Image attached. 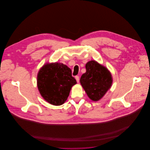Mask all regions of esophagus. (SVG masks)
Instances as JSON below:
<instances>
[{
    "mask_svg": "<svg viewBox=\"0 0 150 150\" xmlns=\"http://www.w3.org/2000/svg\"><path fill=\"white\" fill-rule=\"evenodd\" d=\"M75 79H76L77 82V83H79V81H80V78H79V77L78 76H76L75 77Z\"/></svg>",
    "mask_w": 150,
    "mask_h": 150,
    "instance_id": "esophagus-1",
    "label": "esophagus"
}]
</instances>
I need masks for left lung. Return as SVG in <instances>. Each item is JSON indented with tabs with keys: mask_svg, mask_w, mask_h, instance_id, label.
I'll return each mask as SVG.
<instances>
[{
	"mask_svg": "<svg viewBox=\"0 0 150 150\" xmlns=\"http://www.w3.org/2000/svg\"><path fill=\"white\" fill-rule=\"evenodd\" d=\"M86 72L80 79V83L88 96L93 101L99 100L112 85V79L107 68L95 61L86 65Z\"/></svg>",
	"mask_w": 150,
	"mask_h": 150,
	"instance_id": "left-lung-1",
	"label": "left lung"
}]
</instances>
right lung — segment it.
<instances>
[{
    "label": "right lung",
    "mask_w": 150,
    "mask_h": 150,
    "mask_svg": "<svg viewBox=\"0 0 150 150\" xmlns=\"http://www.w3.org/2000/svg\"><path fill=\"white\" fill-rule=\"evenodd\" d=\"M76 83L71 69L61 63L47 64L38 74V88L42 96L55 106L64 103L71 87Z\"/></svg>",
    "instance_id": "1"
}]
</instances>
